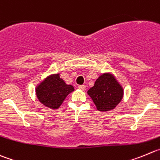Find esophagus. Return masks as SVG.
Listing matches in <instances>:
<instances>
[{
    "mask_svg": "<svg viewBox=\"0 0 160 160\" xmlns=\"http://www.w3.org/2000/svg\"><path fill=\"white\" fill-rule=\"evenodd\" d=\"M78 89H81V90L84 91L85 89H86V86H84V85H81V86H78Z\"/></svg>",
    "mask_w": 160,
    "mask_h": 160,
    "instance_id": "34e87169",
    "label": "esophagus"
}]
</instances>
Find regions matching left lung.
<instances>
[{"mask_svg": "<svg viewBox=\"0 0 160 160\" xmlns=\"http://www.w3.org/2000/svg\"><path fill=\"white\" fill-rule=\"evenodd\" d=\"M123 88L112 73H104L96 80L87 93L100 112L115 108L123 97Z\"/></svg>", "mask_w": 160, "mask_h": 160, "instance_id": "left-lung-1", "label": "left lung"}]
</instances>
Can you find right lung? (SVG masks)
I'll return each mask as SVG.
<instances>
[{
  "instance_id": "add662e5",
  "label": "right lung",
  "mask_w": 160,
  "mask_h": 160,
  "mask_svg": "<svg viewBox=\"0 0 160 160\" xmlns=\"http://www.w3.org/2000/svg\"><path fill=\"white\" fill-rule=\"evenodd\" d=\"M74 90L71 85L66 84L60 73L48 76L35 89L39 101L50 109H58L68 94Z\"/></svg>"
}]
</instances>
